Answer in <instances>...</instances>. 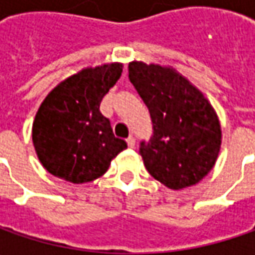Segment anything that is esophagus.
Instances as JSON below:
<instances>
[{
  "label": "esophagus",
  "mask_w": 255,
  "mask_h": 255,
  "mask_svg": "<svg viewBox=\"0 0 255 255\" xmlns=\"http://www.w3.org/2000/svg\"><path fill=\"white\" fill-rule=\"evenodd\" d=\"M126 142H128V146H129L130 149H133V147H134V144H136V140H134V137H133V136H129Z\"/></svg>",
  "instance_id": "1"
}]
</instances>
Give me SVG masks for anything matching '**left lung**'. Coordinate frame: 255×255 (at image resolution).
Returning <instances> with one entry per match:
<instances>
[{
    "label": "left lung",
    "instance_id": "8db88e82",
    "mask_svg": "<svg viewBox=\"0 0 255 255\" xmlns=\"http://www.w3.org/2000/svg\"><path fill=\"white\" fill-rule=\"evenodd\" d=\"M129 79L152 118V137L139 147L147 171L173 190L199 183L221 146L220 122L210 102L173 68L134 61Z\"/></svg>",
    "mask_w": 255,
    "mask_h": 255
}]
</instances>
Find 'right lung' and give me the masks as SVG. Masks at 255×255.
Returning a JSON list of instances; mask_svg holds the SVG:
<instances>
[{
  "mask_svg": "<svg viewBox=\"0 0 255 255\" xmlns=\"http://www.w3.org/2000/svg\"><path fill=\"white\" fill-rule=\"evenodd\" d=\"M122 75V64L85 68L55 86L41 103L32 125V142L46 170L71 183L101 177L112 159L128 147L115 137L99 106Z\"/></svg>",
  "mask_w": 255,
  "mask_h": 255,
  "instance_id": "right-lung-1",
  "label": "right lung"
}]
</instances>
